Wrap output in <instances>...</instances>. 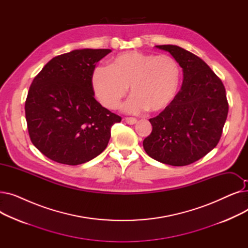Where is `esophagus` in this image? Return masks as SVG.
<instances>
[{"label": "esophagus", "mask_w": 248, "mask_h": 248, "mask_svg": "<svg viewBox=\"0 0 248 248\" xmlns=\"http://www.w3.org/2000/svg\"><path fill=\"white\" fill-rule=\"evenodd\" d=\"M124 121L128 124H135L137 123V119H135V117H125Z\"/></svg>", "instance_id": "1"}]
</instances>
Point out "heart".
<instances>
[{"label": "heart", "instance_id": "obj_1", "mask_svg": "<svg viewBox=\"0 0 248 248\" xmlns=\"http://www.w3.org/2000/svg\"><path fill=\"white\" fill-rule=\"evenodd\" d=\"M180 77V65L174 57L127 51L114 56L108 67L95 66L91 73V86L106 108H119L129 86L132 96L124 110L155 113L165 110L174 101Z\"/></svg>", "mask_w": 248, "mask_h": 248}]
</instances>
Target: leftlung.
Here are the masks:
<instances>
[{
    "instance_id": "8db88e82",
    "label": "left lung",
    "mask_w": 248,
    "mask_h": 248,
    "mask_svg": "<svg viewBox=\"0 0 248 248\" xmlns=\"http://www.w3.org/2000/svg\"><path fill=\"white\" fill-rule=\"evenodd\" d=\"M170 52L183 68L181 90L170 107L150 119L152 133L142 146L151 158L171 166H187L203 158L219 142L228 114L225 87L198 56L176 45H157Z\"/></svg>"
}]
</instances>
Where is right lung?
I'll list each match as a JSON object with an SVG mask.
<instances>
[{"instance_id": "obj_1", "label": "right lung", "mask_w": 248, "mask_h": 248, "mask_svg": "<svg viewBox=\"0 0 248 248\" xmlns=\"http://www.w3.org/2000/svg\"><path fill=\"white\" fill-rule=\"evenodd\" d=\"M110 49L73 50L52 58L33 79L25 102L33 145L50 160L80 165L107 148L122 117L94 98L91 73Z\"/></svg>"}]
</instances>
